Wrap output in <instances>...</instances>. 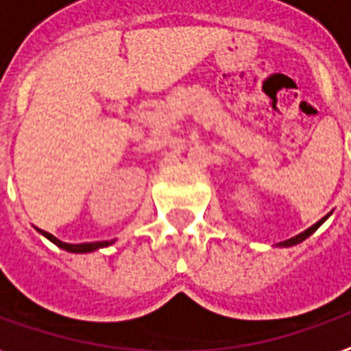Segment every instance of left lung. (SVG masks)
<instances>
[{"instance_id":"left-lung-1","label":"left lung","mask_w":351,"mask_h":351,"mask_svg":"<svg viewBox=\"0 0 351 351\" xmlns=\"http://www.w3.org/2000/svg\"><path fill=\"white\" fill-rule=\"evenodd\" d=\"M324 221H326V219H322V221H318V222H316V224H314V226H311V228H308V230H305L303 234L295 235V237H291V239H288V241L278 243V245H280V247H291V245H298V243H301V241H303V239H306V237H308V235H311L312 232H314V230H318V226Z\"/></svg>"}]
</instances>
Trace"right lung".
Wrapping results in <instances>:
<instances>
[{
    "label": "right lung",
    "instance_id": "add662e5",
    "mask_svg": "<svg viewBox=\"0 0 351 351\" xmlns=\"http://www.w3.org/2000/svg\"><path fill=\"white\" fill-rule=\"evenodd\" d=\"M43 232V230H40ZM43 234L50 239L52 243H56L60 249H65L69 250V252H91V250H97L101 249V247H106V245H110V243L114 241H97V243H80V245H71V243H63L60 241V239H56L52 234H48V232H43Z\"/></svg>",
    "mask_w": 351,
    "mask_h": 351
}]
</instances>
